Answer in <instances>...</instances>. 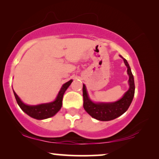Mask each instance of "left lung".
Segmentation results:
<instances>
[{
  "label": "left lung",
  "mask_w": 159,
  "mask_h": 159,
  "mask_svg": "<svg viewBox=\"0 0 159 159\" xmlns=\"http://www.w3.org/2000/svg\"><path fill=\"white\" fill-rule=\"evenodd\" d=\"M123 58L124 62L127 67V74L129 76V89L119 101L111 103H95L88 98L85 85L83 84V107L84 110L93 118L100 121H110L122 115L129 107L134 94V82L129 65L127 60Z\"/></svg>",
  "instance_id": "obj_1"
}]
</instances>
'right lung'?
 <instances>
[{
    "label": "right lung",
    "mask_w": 159,
    "mask_h": 159,
    "mask_svg": "<svg viewBox=\"0 0 159 159\" xmlns=\"http://www.w3.org/2000/svg\"><path fill=\"white\" fill-rule=\"evenodd\" d=\"M71 82H72V80H71L69 82L63 84L62 88H61L59 93H58L57 95L56 101L49 103L40 104V105L38 106H28L26 105V104L24 103L21 101L20 98L18 97V95L14 91V96L16 98V102L19 106V107L21 108V110L24 112H25L30 116L36 119H47L54 116L61 109L62 106L63 96H64L65 91L69 88V86L70 85Z\"/></svg>",
    "instance_id": "1"
}]
</instances>
